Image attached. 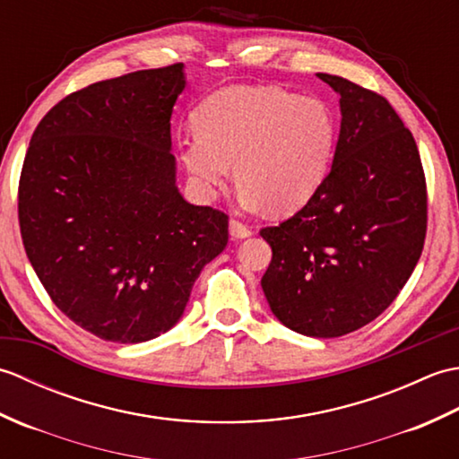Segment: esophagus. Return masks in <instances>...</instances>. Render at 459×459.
<instances>
[{"instance_id": "obj_1", "label": "esophagus", "mask_w": 459, "mask_h": 459, "mask_svg": "<svg viewBox=\"0 0 459 459\" xmlns=\"http://www.w3.org/2000/svg\"><path fill=\"white\" fill-rule=\"evenodd\" d=\"M229 232H230L232 238H248V237H252V229L247 227V224L238 222V221L229 222Z\"/></svg>"}]
</instances>
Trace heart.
Returning <instances> with one entry per match:
<instances>
[{"label":"heart","instance_id":"1","mask_svg":"<svg viewBox=\"0 0 459 459\" xmlns=\"http://www.w3.org/2000/svg\"><path fill=\"white\" fill-rule=\"evenodd\" d=\"M335 118L317 99L281 89L232 86L195 112V132L179 140V160L201 199L227 187L230 163L248 211L291 212L325 181Z\"/></svg>","mask_w":459,"mask_h":459}]
</instances>
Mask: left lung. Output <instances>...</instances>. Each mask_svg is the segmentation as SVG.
Returning a JSON list of instances; mask_svg holds the SVG:
<instances>
[{
  "label": "left lung",
  "mask_w": 459,
  "mask_h": 459,
  "mask_svg": "<svg viewBox=\"0 0 459 459\" xmlns=\"http://www.w3.org/2000/svg\"><path fill=\"white\" fill-rule=\"evenodd\" d=\"M339 96L333 163L306 207L260 230L272 248L262 290L307 337H341L393 304L422 255L426 181L416 142L383 96L317 73Z\"/></svg>",
  "instance_id": "8db88e82"
}]
</instances>
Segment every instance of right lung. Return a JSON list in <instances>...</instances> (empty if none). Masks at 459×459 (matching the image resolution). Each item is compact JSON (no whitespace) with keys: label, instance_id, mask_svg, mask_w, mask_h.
<instances>
[{"label":"right lung","instance_id":"add662e5","mask_svg":"<svg viewBox=\"0 0 459 459\" xmlns=\"http://www.w3.org/2000/svg\"><path fill=\"white\" fill-rule=\"evenodd\" d=\"M171 65L94 82L45 114L19 181L27 258L55 306L116 343L160 337L229 240V217L183 199Z\"/></svg>","mask_w":459,"mask_h":459}]
</instances>
